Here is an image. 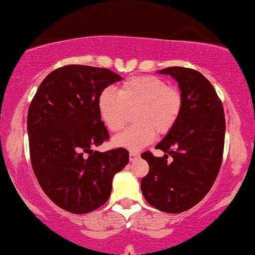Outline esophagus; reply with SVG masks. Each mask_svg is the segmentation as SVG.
Returning a JSON list of instances; mask_svg holds the SVG:
<instances>
[{
	"label": "esophagus",
	"mask_w": 255,
	"mask_h": 255,
	"mask_svg": "<svg viewBox=\"0 0 255 255\" xmlns=\"http://www.w3.org/2000/svg\"><path fill=\"white\" fill-rule=\"evenodd\" d=\"M138 156H140V155H138V153H135V151H130V153H129V160L130 161H135Z\"/></svg>",
	"instance_id": "esophagus-1"
}]
</instances>
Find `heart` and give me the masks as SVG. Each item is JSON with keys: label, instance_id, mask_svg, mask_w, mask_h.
<instances>
[{"label": "heart", "instance_id": "b5f03b06", "mask_svg": "<svg viewBox=\"0 0 255 255\" xmlns=\"http://www.w3.org/2000/svg\"><path fill=\"white\" fill-rule=\"evenodd\" d=\"M182 108L179 90L157 76H134L122 83L119 93L102 90L98 100L100 118L113 133L124 129L135 113L137 125L113 138L115 147L137 151L153 142L156 131L165 135L175 126Z\"/></svg>", "mask_w": 255, "mask_h": 255}]
</instances>
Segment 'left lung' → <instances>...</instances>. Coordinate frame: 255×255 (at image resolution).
<instances>
[{
    "instance_id": "obj_1",
    "label": "left lung",
    "mask_w": 255,
    "mask_h": 255,
    "mask_svg": "<svg viewBox=\"0 0 255 255\" xmlns=\"http://www.w3.org/2000/svg\"><path fill=\"white\" fill-rule=\"evenodd\" d=\"M157 73L178 82L182 108L175 126L155 147L165 155L141 154L149 165L141 191L153 207L176 214L194 207L211 191L221 167L226 122L214 87L201 73L182 67ZM168 155L172 160L167 163Z\"/></svg>"
}]
</instances>
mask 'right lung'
<instances>
[{"mask_svg":"<svg viewBox=\"0 0 255 255\" xmlns=\"http://www.w3.org/2000/svg\"><path fill=\"white\" fill-rule=\"evenodd\" d=\"M121 80L107 68L64 66L42 81L29 106L33 170L48 198L70 213H89L105 205L113 178L129 161L125 148L93 149L109 138L100 118L99 96Z\"/></svg>","mask_w":255,"mask_h":255,"instance_id":"add662e5","label":"right lung"}]
</instances>
